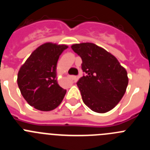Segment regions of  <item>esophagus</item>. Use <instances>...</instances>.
Here are the masks:
<instances>
[{
  "label": "esophagus",
  "instance_id": "esophagus-1",
  "mask_svg": "<svg viewBox=\"0 0 150 150\" xmlns=\"http://www.w3.org/2000/svg\"><path fill=\"white\" fill-rule=\"evenodd\" d=\"M69 77L71 78V79H72V80H74V81H75V80H76V79H77V76H69Z\"/></svg>",
  "mask_w": 150,
  "mask_h": 150
}]
</instances>
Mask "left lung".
Wrapping results in <instances>:
<instances>
[{
    "label": "left lung",
    "instance_id": "8db88e82",
    "mask_svg": "<svg viewBox=\"0 0 150 150\" xmlns=\"http://www.w3.org/2000/svg\"><path fill=\"white\" fill-rule=\"evenodd\" d=\"M81 57L83 76L76 83L84 104L99 113L108 112L120 101L128 86L125 69L116 57L91 43L74 44Z\"/></svg>",
    "mask_w": 150,
    "mask_h": 150
}]
</instances>
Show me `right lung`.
Wrapping results in <instances>:
<instances>
[{"instance_id": "obj_1", "label": "right lung", "mask_w": 150, "mask_h": 150, "mask_svg": "<svg viewBox=\"0 0 150 150\" xmlns=\"http://www.w3.org/2000/svg\"><path fill=\"white\" fill-rule=\"evenodd\" d=\"M66 45L46 43L33 52L18 73V88L31 107L41 111L55 109L62 103L66 90L58 84L57 62Z\"/></svg>"}]
</instances>
